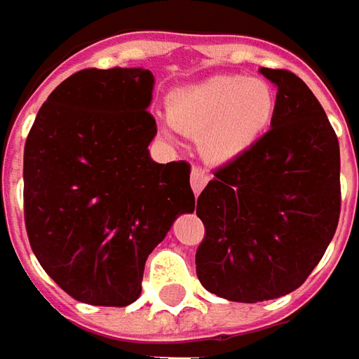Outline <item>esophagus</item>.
Listing matches in <instances>:
<instances>
[{
    "mask_svg": "<svg viewBox=\"0 0 359 359\" xmlns=\"http://www.w3.org/2000/svg\"><path fill=\"white\" fill-rule=\"evenodd\" d=\"M208 182H210V173L205 172V170H201V168H194V170H191L189 184H191V189H194V194H196V196H198L201 189L205 187Z\"/></svg>",
    "mask_w": 359,
    "mask_h": 359,
    "instance_id": "esophagus-1",
    "label": "esophagus"
}]
</instances>
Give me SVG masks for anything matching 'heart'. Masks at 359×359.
Masks as SVG:
<instances>
[{"mask_svg": "<svg viewBox=\"0 0 359 359\" xmlns=\"http://www.w3.org/2000/svg\"><path fill=\"white\" fill-rule=\"evenodd\" d=\"M278 111L273 86L264 79L224 74L173 91L168 116L175 130L201 135L212 161H231L254 147L271 128Z\"/></svg>", "mask_w": 359, "mask_h": 359, "instance_id": "obj_1", "label": "heart"}]
</instances>
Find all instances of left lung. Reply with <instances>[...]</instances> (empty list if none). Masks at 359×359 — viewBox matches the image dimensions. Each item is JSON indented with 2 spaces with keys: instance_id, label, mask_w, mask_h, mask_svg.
Instances as JSON below:
<instances>
[{
  "instance_id": "8db88e82",
  "label": "left lung",
  "mask_w": 359,
  "mask_h": 359,
  "mask_svg": "<svg viewBox=\"0 0 359 359\" xmlns=\"http://www.w3.org/2000/svg\"><path fill=\"white\" fill-rule=\"evenodd\" d=\"M278 86L271 130L214 170L196 214L201 285L255 304L297 290L320 264L341 208L338 135L311 90L287 69H259Z\"/></svg>"
}]
</instances>
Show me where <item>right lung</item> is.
Listing matches in <instances>:
<instances>
[{"label":"right lung","instance_id":"right-lung-1","mask_svg":"<svg viewBox=\"0 0 359 359\" xmlns=\"http://www.w3.org/2000/svg\"><path fill=\"white\" fill-rule=\"evenodd\" d=\"M151 90L149 69H81L51 91L25 140L29 245L77 302H135L147 255L196 208L189 163L149 158L158 133Z\"/></svg>","mask_w":359,"mask_h":359}]
</instances>
